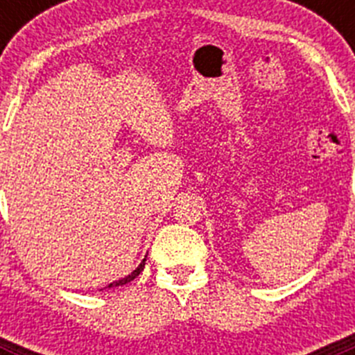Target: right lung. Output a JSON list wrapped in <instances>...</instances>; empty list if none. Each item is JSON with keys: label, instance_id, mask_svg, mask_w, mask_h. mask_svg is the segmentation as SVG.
<instances>
[{"label": "right lung", "instance_id": "right-lung-1", "mask_svg": "<svg viewBox=\"0 0 355 355\" xmlns=\"http://www.w3.org/2000/svg\"><path fill=\"white\" fill-rule=\"evenodd\" d=\"M147 258V256H146ZM146 258L142 259V263H140L139 266H137V268H135L133 272H131L130 275H126V277H122V279H119V281H114V283H110L108 286H105V288H101V290H106V288H115V286H124V284H128L130 283V281H133L135 277H137V275L140 274V272L144 270V266H146Z\"/></svg>", "mask_w": 355, "mask_h": 355}]
</instances>
